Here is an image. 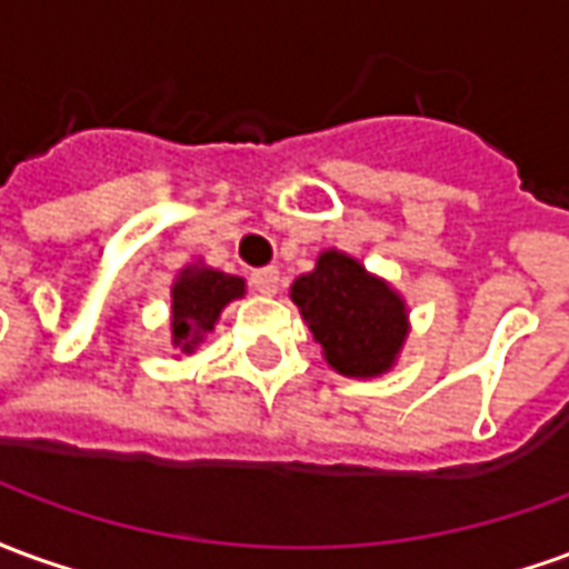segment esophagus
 Wrapping results in <instances>:
<instances>
[{"mask_svg":"<svg viewBox=\"0 0 569 569\" xmlns=\"http://www.w3.org/2000/svg\"><path fill=\"white\" fill-rule=\"evenodd\" d=\"M252 286L259 289L261 296H273L280 289V271L277 268H259V271H252Z\"/></svg>","mask_w":569,"mask_h":569,"instance_id":"1","label":"esophagus"}]
</instances>
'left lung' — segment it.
Returning <instances> with one entry per match:
<instances>
[{"instance_id": "8db88e82", "label": "left lung", "mask_w": 569, "mask_h": 569, "mask_svg": "<svg viewBox=\"0 0 569 569\" xmlns=\"http://www.w3.org/2000/svg\"><path fill=\"white\" fill-rule=\"evenodd\" d=\"M289 298L301 310L322 357L345 378H381L393 369L411 332L402 292L341 249H322Z\"/></svg>"}]
</instances>
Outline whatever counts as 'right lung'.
<instances>
[{
    "label": "right lung",
    "mask_w": 569,
    "mask_h": 569,
    "mask_svg": "<svg viewBox=\"0 0 569 569\" xmlns=\"http://www.w3.org/2000/svg\"><path fill=\"white\" fill-rule=\"evenodd\" d=\"M247 296V280L210 268L203 261L186 264L170 286V341L179 353H194L207 332L216 329L222 310Z\"/></svg>",
    "instance_id": "obj_1"
}]
</instances>
